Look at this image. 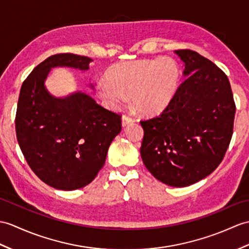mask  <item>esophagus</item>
Instances as JSON below:
<instances>
[{
    "instance_id": "1",
    "label": "esophagus",
    "mask_w": 249,
    "mask_h": 249,
    "mask_svg": "<svg viewBox=\"0 0 249 249\" xmlns=\"http://www.w3.org/2000/svg\"><path fill=\"white\" fill-rule=\"evenodd\" d=\"M135 122V120L132 119V118H130L129 115H123L122 117V125L123 126H127L128 124H130V123H134Z\"/></svg>"
}]
</instances>
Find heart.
Masks as SVG:
<instances>
[{"mask_svg":"<svg viewBox=\"0 0 249 249\" xmlns=\"http://www.w3.org/2000/svg\"><path fill=\"white\" fill-rule=\"evenodd\" d=\"M180 82V68L171 57L123 61L109 69L107 78L97 82L98 94L118 108L131 93L136 108L143 114L159 113L174 97Z\"/></svg>","mask_w":249,"mask_h":249,"instance_id":"b5f03b06","label":"heart"}]
</instances>
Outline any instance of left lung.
Returning a JSON list of instances; mask_svg holds the SVG:
<instances>
[{"mask_svg":"<svg viewBox=\"0 0 249 249\" xmlns=\"http://www.w3.org/2000/svg\"><path fill=\"white\" fill-rule=\"evenodd\" d=\"M187 78L157 117L140 121L146 169L167 186L187 187L222 162L233 134L235 103L227 75L194 51L178 50Z\"/></svg>","mask_w":249,"mask_h":249,"instance_id":"1","label":"left lung"}]
</instances>
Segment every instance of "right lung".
<instances>
[{
	"mask_svg": "<svg viewBox=\"0 0 249 249\" xmlns=\"http://www.w3.org/2000/svg\"><path fill=\"white\" fill-rule=\"evenodd\" d=\"M91 58L71 53L50 56L23 82L16 113V134L33 172L55 189L89 184L106 160L109 145L122 129L121 114L82 92L52 96L44 80L52 68L88 70Z\"/></svg>",
	"mask_w": 249,
	"mask_h": 249,
	"instance_id": "right-lung-1",
	"label": "right lung"
}]
</instances>
